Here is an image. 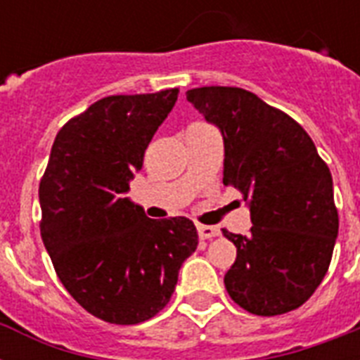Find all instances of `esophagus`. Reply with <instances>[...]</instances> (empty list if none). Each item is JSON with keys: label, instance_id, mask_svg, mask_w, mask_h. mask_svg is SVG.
<instances>
[{"label": "esophagus", "instance_id": "esophagus-1", "mask_svg": "<svg viewBox=\"0 0 360 360\" xmlns=\"http://www.w3.org/2000/svg\"><path fill=\"white\" fill-rule=\"evenodd\" d=\"M198 236L202 237V239H213L220 233L219 228H214V226H205V224H198Z\"/></svg>", "mask_w": 360, "mask_h": 360}]
</instances>
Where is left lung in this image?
<instances>
[{"instance_id": "left-lung-1", "label": "left lung", "mask_w": 360, "mask_h": 360, "mask_svg": "<svg viewBox=\"0 0 360 360\" xmlns=\"http://www.w3.org/2000/svg\"><path fill=\"white\" fill-rule=\"evenodd\" d=\"M224 138L226 186L250 205V233L222 230L237 246L226 290L246 312L280 316L312 297L330 265L338 209L329 166L293 117L240 87L186 91Z\"/></svg>"}]
</instances>
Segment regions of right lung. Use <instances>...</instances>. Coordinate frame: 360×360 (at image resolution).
Wrapping results in <instances>:
<instances>
[{
    "label": "right lung",
    "instance_id": "right-lung-1",
    "mask_svg": "<svg viewBox=\"0 0 360 360\" xmlns=\"http://www.w3.org/2000/svg\"><path fill=\"white\" fill-rule=\"evenodd\" d=\"M179 89L112 95L61 127L39 185L41 237L65 290L115 325L157 316L196 250L185 217L153 220L129 198V181Z\"/></svg>",
    "mask_w": 360,
    "mask_h": 360
}]
</instances>
